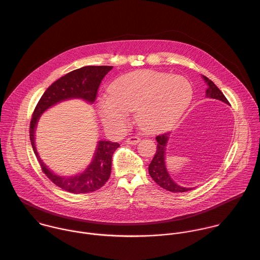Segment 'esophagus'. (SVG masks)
I'll return each instance as SVG.
<instances>
[{
  "label": "esophagus",
  "instance_id": "esophagus-1",
  "mask_svg": "<svg viewBox=\"0 0 260 260\" xmlns=\"http://www.w3.org/2000/svg\"><path fill=\"white\" fill-rule=\"evenodd\" d=\"M139 141H140V138L138 136H130L126 139L127 144H133V145L137 144Z\"/></svg>",
  "mask_w": 260,
  "mask_h": 260
}]
</instances>
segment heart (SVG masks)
Listing matches in <instances>:
<instances>
[{
  "mask_svg": "<svg viewBox=\"0 0 260 260\" xmlns=\"http://www.w3.org/2000/svg\"><path fill=\"white\" fill-rule=\"evenodd\" d=\"M111 94L99 100V114L106 126L124 129L128 112H136L139 126L154 133L174 125L192 98V87L182 77L158 72H137L116 80Z\"/></svg>",
  "mask_w": 260,
  "mask_h": 260,
  "instance_id": "b5f03b06",
  "label": "heart"
}]
</instances>
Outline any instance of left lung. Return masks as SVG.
<instances>
[{
    "mask_svg": "<svg viewBox=\"0 0 260 260\" xmlns=\"http://www.w3.org/2000/svg\"><path fill=\"white\" fill-rule=\"evenodd\" d=\"M205 82L207 83V85L209 87L206 90V95L208 98H212V99H217L220 100L228 105L229 102L226 99V96L223 94V92L217 87V86L211 81L209 80L207 77L203 76ZM171 133H164L161 135L156 136V141H157V148H156V152L154 154V157L152 158V161L149 165L148 168V172L150 176L152 177V179L161 187H164L167 190L173 191V192H183V191H187L192 189L191 187H184V186H180L178 184H176L173 181V178L171 177L170 173H168V170L166 168V162H165V158H166V147H167V143L169 141V136Z\"/></svg>",
    "mask_w": 260,
    "mask_h": 260,
    "instance_id": "1",
    "label": "left lung"
}]
</instances>
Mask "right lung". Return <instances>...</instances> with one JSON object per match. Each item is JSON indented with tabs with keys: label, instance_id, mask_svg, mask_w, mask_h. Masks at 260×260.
<instances>
[{
	"label": "right lung",
	"instance_id": "add662e5",
	"mask_svg": "<svg viewBox=\"0 0 260 260\" xmlns=\"http://www.w3.org/2000/svg\"><path fill=\"white\" fill-rule=\"evenodd\" d=\"M112 69L113 67L107 66H89L69 73L44 91L32 114L29 130L30 140L41 170L54 184L69 192L87 193L102 187L111 175L112 156L120 145L117 142L108 140L99 141L93 159L84 173L75 176L56 175L46 168L36 150L34 140L36 124L44 111L61 101L78 98L93 103L103 79Z\"/></svg>",
	"mask_w": 260,
	"mask_h": 260
}]
</instances>
